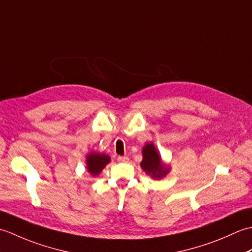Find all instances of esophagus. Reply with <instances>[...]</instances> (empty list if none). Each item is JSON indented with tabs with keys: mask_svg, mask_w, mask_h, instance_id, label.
Here are the masks:
<instances>
[{
	"mask_svg": "<svg viewBox=\"0 0 252 252\" xmlns=\"http://www.w3.org/2000/svg\"><path fill=\"white\" fill-rule=\"evenodd\" d=\"M117 160L119 162H127V161H129V157H127V156H118Z\"/></svg>",
	"mask_w": 252,
	"mask_h": 252,
	"instance_id": "34e87169",
	"label": "esophagus"
}]
</instances>
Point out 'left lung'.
Listing matches in <instances>:
<instances>
[{
    "label": "left lung",
    "mask_w": 252,
    "mask_h": 252,
    "mask_svg": "<svg viewBox=\"0 0 252 252\" xmlns=\"http://www.w3.org/2000/svg\"><path fill=\"white\" fill-rule=\"evenodd\" d=\"M142 169L154 179H161L168 173L169 168L164 167L160 159L159 154L155 148L154 144H147L143 148V161L141 162Z\"/></svg>",
    "instance_id": "obj_1"
}]
</instances>
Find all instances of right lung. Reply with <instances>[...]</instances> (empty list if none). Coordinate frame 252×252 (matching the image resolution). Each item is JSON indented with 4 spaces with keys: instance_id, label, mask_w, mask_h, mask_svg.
<instances>
[{
    "instance_id": "right-lung-1",
    "label": "right lung",
    "mask_w": 252,
    "mask_h": 252,
    "mask_svg": "<svg viewBox=\"0 0 252 252\" xmlns=\"http://www.w3.org/2000/svg\"><path fill=\"white\" fill-rule=\"evenodd\" d=\"M110 161V158L104 154H90L87 157V164L89 172L93 176L97 175L105 168V165Z\"/></svg>"
}]
</instances>
